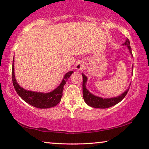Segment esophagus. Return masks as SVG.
Listing matches in <instances>:
<instances>
[{"mask_svg":"<svg viewBox=\"0 0 149 149\" xmlns=\"http://www.w3.org/2000/svg\"><path fill=\"white\" fill-rule=\"evenodd\" d=\"M83 68V64L82 63H79V64H77L76 69H77V70H81V69Z\"/></svg>","mask_w":149,"mask_h":149,"instance_id":"esophagus-1","label":"esophagus"}]
</instances>
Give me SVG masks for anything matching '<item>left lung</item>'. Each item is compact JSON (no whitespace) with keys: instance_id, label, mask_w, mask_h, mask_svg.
Returning <instances> with one entry per match:
<instances>
[{"instance_id":"obj_1","label":"left lung","mask_w":149,"mask_h":149,"mask_svg":"<svg viewBox=\"0 0 149 149\" xmlns=\"http://www.w3.org/2000/svg\"><path fill=\"white\" fill-rule=\"evenodd\" d=\"M125 45L127 46V48L129 49L130 52L132 54V49L130 47V42L128 38H126V40L124 43ZM83 76V99L85 103L87 105H89V107H91L93 108H97V109H107V108H109L113 107V106L117 104L119 102H120L124 97H125V95H127V93L129 91V89L126 90L123 93H122L119 96L113 97V98H107V99H103L102 97L95 96L93 94H91V93H89V91L86 89L85 87V84L87 82V77H85L84 74H82Z\"/></svg>"}]
</instances>
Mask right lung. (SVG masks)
I'll list each match as a JSON object with an SVG mask.
<instances>
[{
	"label": "right lung",
	"mask_w": 149,
	"mask_h": 149,
	"mask_svg": "<svg viewBox=\"0 0 149 149\" xmlns=\"http://www.w3.org/2000/svg\"><path fill=\"white\" fill-rule=\"evenodd\" d=\"M13 62H14V58ZM72 73L73 71L67 72L61 84L52 92L47 93L34 92L26 90L18 85L14 75V65L13 64L12 65V81L16 92L26 102L38 109H49L60 102L64 85Z\"/></svg>",
	"instance_id": "obj_1"
}]
</instances>
